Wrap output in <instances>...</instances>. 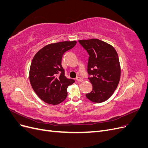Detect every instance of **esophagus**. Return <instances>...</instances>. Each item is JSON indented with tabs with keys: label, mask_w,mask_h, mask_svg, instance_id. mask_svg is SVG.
I'll use <instances>...</instances> for the list:
<instances>
[{
	"label": "esophagus",
	"mask_w": 148,
	"mask_h": 148,
	"mask_svg": "<svg viewBox=\"0 0 148 148\" xmlns=\"http://www.w3.org/2000/svg\"><path fill=\"white\" fill-rule=\"evenodd\" d=\"M76 80H77V81L78 82H81L83 81V79L81 77H78L76 78Z\"/></svg>",
	"instance_id": "esophagus-1"
}]
</instances>
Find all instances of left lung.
Returning a JSON list of instances; mask_svg holds the SVG:
<instances>
[{"mask_svg": "<svg viewBox=\"0 0 148 148\" xmlns=\"http://www.w3.org/2000/svg\"><path fill=\"white\" fill-rule=\"evenodd\" d=\"M78 42L89 55L87 70L92 90L86 96L94 102H104L112 95L120 81L117 53L110 44L97 39L79 40Z\"/></svg>", "mask_w": 148, "mask_h": 148, "instance_id": "obj_1", "label": "left lung"}]
</instances>
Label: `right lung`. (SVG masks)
<instances>
[{
    "mask_svg": "<svg viewBox=\"0 0 148 148\" xmlns=\"http://www.w3.org/2000/svg\"><path fill=\"white\" fill-rule=\"evenodd\" d=\"M75 41L50 44L34 56L29 70V81L40 99L50 104H59L67 96V88L75 80L67 78L62 67L64 53L72 49Z\"/></svg>",
    "mask_w": 148,
    "mask_h": 148,
    "instance_id": "add662e5",
    "label": "right lung"
}]
</instances>
